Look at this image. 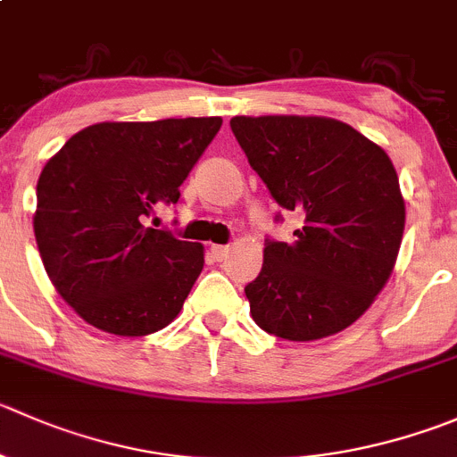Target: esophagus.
<instances>
[{"mask_svg":"<svg viewBox=\"0 0 457 457\" xmlns=\"http://www.w3.org/2000/svg\"><path fill=\"white\" fill-rule=\"evenodd\" d=\"M229 247L228 245H212L210 247V254L214 256V261H223L225 256H228Z\"/></svg>","mask_w":457,"mask_h":457,"instance_id":"1","label":"esophagus"}]
</instances>
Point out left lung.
<instances>
[{
	"label": "left lung",
	"mask_w": 457,
	"mask_h": 457,
	"mask_svg": "<svg viewBox=\"0 0 457 457\" xmlns=\"http://www.w3.org/2000/svg\"><path fill=\"white\" fill-rule=\"evenodd\" d=\"M229 127L274 201L303 219L295 243L265 241L263 268L245 286L252 319L290 341L344 330L400 252L406 212L391 158L332 118L237 116Z\"/></svg>",
	"instance_id": "1"
}]
</instances>
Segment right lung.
Returning <instances> with one entry per match:
<instances>
[{
	"label": "right lung",
	"mask_w": 457,
	"mask_h": 457,
	"mask_svg": "<svg viewBox=\"0 0 457 457\" xmlns=\"http://www.w3.org/2000/svg\"><path fill=\"white\" fill-rule=\"evenodd\" d=\"M220 118L100 122L78 131L37 180L35 241L48 278L87 323L143 337L179 317L203 245L145 225L219 134Z\"/></svg>",
	"instance_id": "obj_1"
}]
</instances>
